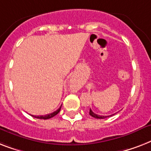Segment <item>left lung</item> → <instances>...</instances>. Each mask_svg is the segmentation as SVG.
I'll return each instance as SVG.
<instances>
[{"label": "left lung", "instance_id": "8db88e82", "mask_svg": "<svg viewBox=\"0 0 151 151\" xmlns=\"http://www.w3.org/2000/svg\"><path fill=\"white\" fill-rule=\"evenodd\" d=\"M90 114L92 117L95 118V119H105V118H108V117L112 116V115H113V114H112V115H108V116H103V115H98V114H95L94 112H93L92 110H91V109H90Z\"/></svg>", "mask_w": 151, "mask_h": 151}]
</instances>
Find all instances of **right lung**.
<instances>
[{
    "label": "right lung",
    "mask_w": 151,
    "mask_h": 151,
    "mask_svg": "<svg viewBox=\"0 0 151 151\" xmlns=\"http://www.w3.org/2000/svg\"><path fill=\"white\" fill-rule=\"evenodd\" d=\"M61 106L58 109L55 111V112H53V113H50V114H46V115H40V116H37V115H32V117H34L36 119H49L50 118H53L54 116H55L57 114H58L59 111H60V110H61Z\"/></svg>",
    "instance_id": "obj_1"
}]
</instances>
